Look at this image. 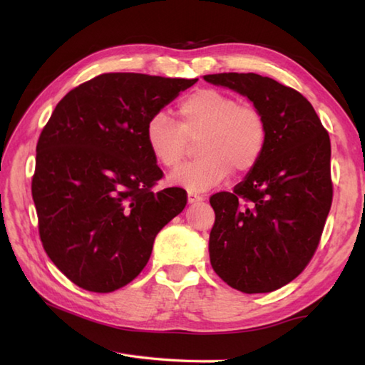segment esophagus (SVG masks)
<instances>
[{"instance_id":"obj_1","label":"esophagus","mask_w":365,"mask_h":365,"mask_svg":"<svg viewBox=\"0 0 365 365\" xmlns=\"http://www.w3.org/2000/svg\"><path fill=\"white\" fill-rule=\"evenodd\" d=\"M204 200V197L202 196H199V195H196V192H188V204H200Z\"/></svg>"}]
</instances>
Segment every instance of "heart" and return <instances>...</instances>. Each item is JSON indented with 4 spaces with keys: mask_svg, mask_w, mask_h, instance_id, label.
I'll return each instance as SVG.
<instances>
[{
    "mask_svg": "<svg viewBox=\"0 0 365 365\" xmlns=\"http://www.w3.org/2000/svg\"><path fill=\"white\" fill-rule=\"evenodd\" d=\"M178 123L165 113L152 115L145 127V144L153 160L175 169L185 160L190 143L197 144L200 160L174 170L169 182L190 191H207L232 174L247 173L260 161L268 127L257 106L238 103L218 89H197L177 108Z\"/></svg>",
    "mask_w": 365,
    "mask_h": 365,
    "instance_id": "heart-1",
    "label": "heart"
}]
</instances>
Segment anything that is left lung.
<instances>
[{
	"mask_svg": "<svg viewBox=\"0 0 365 365\" xmlns=\"http://www.w3.org/2000/svg\"><path fill=\"white\" fill-rule=\"evenodd\" d=\"M204 80L245 96L265 115L267 147L234 192L210 197V263L243 293L292 282L320 243L332 202L331 143L314 106L298 91L257 73Z\"/></svg>",
	"mask_w": 365,
	"mask_h": 365,
	"instance_id": "obj_1",
	"label": "left lung"
}]
</instances>
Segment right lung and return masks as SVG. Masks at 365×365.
Segmentation results:
<instances>
[{
	"label": "right lung",
	"mask_w": 365,
	"mask_h": 365,
	"mask_svg": "<svg viewBox=\"0 0 365 365\" xmlns=\"http://www.w3.org/2000/svg\"><path fill=\"white\" fill-rule=\"evenodd\" d=\"M197 78L103 73L54 108L36 147L33 200L51 262L84 290L127 285L155 237L187 205L182 188L152 191L163 170L145 144L152 115Z\"/></svg>",
	"instance_id": "1"
}]
</instances>
